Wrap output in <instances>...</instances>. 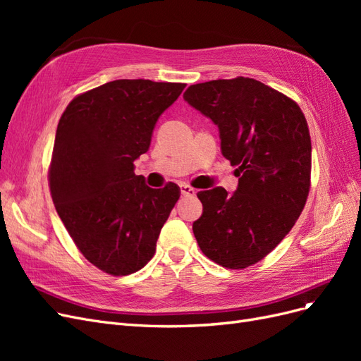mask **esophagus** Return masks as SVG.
Segmentation results:
<instances>
[{
    "label": "esophagus",
    "mask_w": 361,
    "mask_h": 361,
    "mask_svg": "<svg viewBox=\"0 0 361 361\" xmlns=\"http://www.w3.org/2000/svg\"><path fill=\"white\" fill-rule=\"evenodd\" d=\"M180 192L185 197H192V195H195V190L191 188L190 185H180Z\"/></svg>",
    "instance_id": "esophagus-1"
}]
</instances>
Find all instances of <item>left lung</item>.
<instances>
[{
  "instance_id": "left-lung-1",
  "label": "left lung",
  "mask_w": 361,
  "mask_h": 361,
  "mask_svg": "<svg viewBox=\"0 0 361 361\" xmlns=\"http://www.w3.org/2000/svg\"><path fill=\"white\" fill-rule=\"evenodd\" d=\"M183 99L218 126L238 188L200 191L192 232L215 264L243 269L271 253L304 209L312 141L298 104L264 82L238 76L190 85Z\"/></svg>"
}]
</instances>
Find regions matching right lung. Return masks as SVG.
Here are the masks:
<instances>
[{"instance_id": "right-lung-1", "label": "right lung", "mask_w": 361, "mask_h": 361, "mask_svg": "<svg viewBox=\"0 0 361 361\" xmlns=\"http://www.w3.org/2000/svg\"><path fill=\"white\" fill-rule=\"evenodd\" d=\"M185 84L116 80L71 101L57 126L49 167L54 206L82 256L111 276L154 257L180 188L154 190L134 173L159 116Z\"/></svg>"}]
</instances>
